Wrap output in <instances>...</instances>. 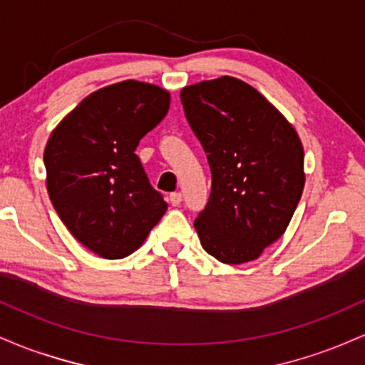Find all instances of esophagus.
Wrapping results in <instances>:
<instances>
[{"label": "esophagus", "instance_id": "1", "mask_svg": "<svg viewBox=\"0 0 365 365\" xmlns=\"http://www.w3.org/2000/svg\"><path fill=\"white\" fill-rule=\"evenodd\" d=\"M170 202L171 206H180V204H182V194H180V192H173V194H170Z\"/></svg>", "mask_w": 365, "mask_h": 365}]
</instances>
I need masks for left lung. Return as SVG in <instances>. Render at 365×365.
Instances as JSON below:
<instances>
[{
  "mask_svg": "<svg viewBox=\"0 0 365 365\" xmlns=\"http://www.w3.org/2000/svg\"><path fill=\"white\" fill-rule=\"evenodd\" d=\"M211 168V195L194 226L225 264L254 261L290 223L304 190V148L266 98L235 77L180 92Z\"/></svg>",
  "mask_w": 365,
  "mask_h": 365,
  "instance_id": "8db88e82",
  "label": "left lung"
}]
</instances>
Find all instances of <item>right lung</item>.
Returning <instances> with one entry per match:
<instances>
[{"instance_id":"right-lung-1","label":"right lung","mask_w":365,"mask_h":365,"mask_svg":"<svg viewBox=\"0 0 365 365\" xmlns=\"http://www.w3.org/2000/svg\"><path fill=\"white\" fill-rule=\"evenodd\" d=\"M168 110L161 87L113 83L83 99L46 144L49 199L70 233L99 257H127L166 212L135 149Z\"/></svg>"}]
</instances>
